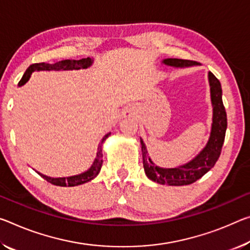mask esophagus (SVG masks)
I'll return each mask as SVG.
<instances>
[{"label": "esophagus", "mask_w": 250, "mask_h": 250, "mask_svg": "<svg viewBox=\"0 0 250 250\" xmlns=\"http://www.w3.org/2000/svg\"><path fill=\"white\" fill-rule=\"evenodd\" d=\"M133 110L132 109H125L124 111V117L125 118H129V117H132L133 116Z\"/></svg>", "instance_id": "obj_1"}]
</instances>
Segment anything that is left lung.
I'll return each mask as SVG.
<instances>
[{
  "label": "left lung",
  "mask_w": 250,
  "mask_h": 250,
  "mask_svg": "<svg viewBox=\"0 0 250 250\" xmlns=\"http://www.w3.org/2000/svg\"><path fill=\"white\" fill-rule=\"evenodd\" d=\"M162 63L175 68H188L198 65L196 61L182 60V59H165ZM210 96L212 104V125L209 140L205 148L188 164L176 168H160L150 159L145 142L140 139L144 168L146 177L150 180L161 185L186 186L191 185L200 179L210 170L220 156L221 148L225 141L226 129H227V114L223 104V90L218 79L211 72L208 73Z\"/></svg>",
  "instance_id": "8db88e82"
}]
</instances>
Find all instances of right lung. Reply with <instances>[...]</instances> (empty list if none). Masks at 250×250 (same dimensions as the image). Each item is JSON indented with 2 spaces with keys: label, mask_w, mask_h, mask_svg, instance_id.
I'll return each instance as SVG.
<instances>
[{
  "label": "right lung",
  "mask_w": 250,
  "mask_h": 250,
  "mask_svg": "<svg viewBox=\"0 0 250 250\" xmlns=\"http://www.w3.org/2000/svg\"><path fill=\"white\" fill-rule=\"evenodd\" d=\"M93 60L90 58L86 59H81V60H63V61H59L54 64H49V63H34V64H31L29 68L26 69L25 73L23 74V77L21 79V81L19 82V85L21 86L24 84V83L27 82L29 80L31 74L34 71H60V70H79V69H86L91 66L92 64ZM110 132L106 133L105 136L102 138V140L100 141L98 146V152H97V157L94 159L93 164L91 167L86 170V171L80 173V175L77 176H72V177H63V178H51L47 177L45 175H42V173L38 172L40 176H41L43 179H45L47 182L52 184L54 186H60V187H74V186H79L82 184H85V182L91 181L92 179H94L100 172L101 167H102V145L105 141L106 138L110 136Z\"/></svg>",
  "instance_id": "right-lung-1"
}]
</instances>
